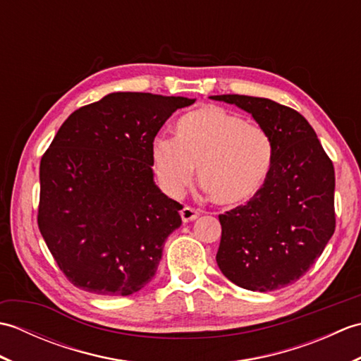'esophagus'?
<instances>
[{
  "instance_id": "obj_1",
  "label": "esophagus",
  "mask_w": 361,
  "mask_h": 361,
  "mask_svg": "<svg viewBox=\"0 0 361 361\" xmlns=\"http://www.w3.org/2000/svg\"><path fill=\"white\" fill-rule=\"evenodd\" d=\"M180 216H181V220L185 221V224H188V221L195 220L198 216H200V214H198L197 209L190 208V206H185V208L180 211Z\"/></svg>"
}]
</instances>
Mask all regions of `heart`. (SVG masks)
Wrapping results in <instances>:
<instances>
[{
    "mask_svg": "<svg viewBox=\"0 0 361 361\" xmlns=\"http://www.w3.org/2000/svg\"><path fill=\"white\" fill-rule=\"evenodd\" d=\"M152 158L159 185L169 195L185 192L197 167L198 185L214 203L237 206L262 188L273 147L264 128L209 105L181 116L175 137L158 136L152 144Z\"/></svg>",
    "mask_w": 361,
    "mask_h": 361,
    "instance_id": "b5f03b06",
    "label": "heart"
}]
</instances>
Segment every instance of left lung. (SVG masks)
I'll use <instances>...</instances> for the list:
<instances>
[{
    "mask_svg": "<svg viewBox=\"0 0 361 361\" xmlns=\"http://www.w3.org/2000/svg\"><path fill=\"white\" fill-rule=\"evenodd\" d=\"M250 113L270 136L273 161L259 192L220 214V271L235 286L271 291L309 271L335 231V171L302 114L265 97L211 96Z\"/></svg>",
    "mask_w": 361,
    "mask_h": 361,
    "instance_id": "8db88e82",
    "label": "left lung"
}]
</instances>
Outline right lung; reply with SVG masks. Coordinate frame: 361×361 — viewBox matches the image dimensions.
I'll use <instances>...</instances> for the list:
<instances>
[{"mask_svg": "<svg viewBox=\"0 0 361 361\" xmlns=\"http://www.w3.org/2000/svg\"><path fill=\"white\" fill-rule=\"evenodd\" d=\"M195 99L111 93L70 114L40 163L38 228L75 287L128 296L152 281L183 206L153 181L159 128Z\"/></svg>", "mask_w": 361, "mask_h": 361, "instance_id": "1", "label": "right lung"}]
</instances>
